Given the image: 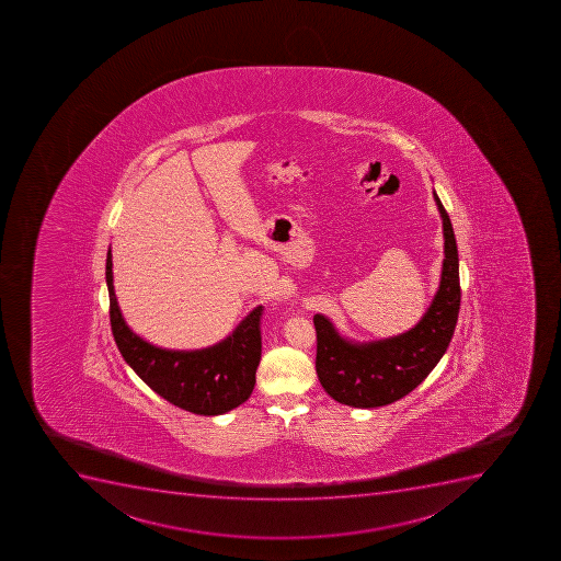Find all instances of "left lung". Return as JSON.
Masks as SVG:
<instances>
[{"instance_id":"obj_1","label":"left lung","mask_w":561,"mask_h":561,"mask_svg":"<svg viewBox=\"0 0 561 561\" xmlns=\"http://www.w3.org/2000/svg\"><path fill=\"white\" fill-rule=\"evenodd\" d=\"M444 225L440 288L419 324L402 335L355 344L339 335L324 314H314L317 375L325 393L351 408H380L411 393L435 369L455 333L460 311V272L455 231L438 195Z\"/></svg>"}]
</instances>
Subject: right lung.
I'll use <instances>...</instances> for the list:
<instances>
[{"label": "right lung", "mask_w": 561, "mask_h": 561, "mask_svg": "<svg viewBox=\"0 0 561 561\" xmlns=\"http://www.w3.org/2000/svg\"><path fill=\"white\" fill-rule=\"evenodd\" d=\"M106 286L111 297L114 341L126 364L159 397L190 413L215 416L247 402L261 362L262 306L253 309L225 341L197 351L152 346L126 325L112 277V252L106 253Z\"/></svg>", "instance_id": "obj_1"}]
</instances>
